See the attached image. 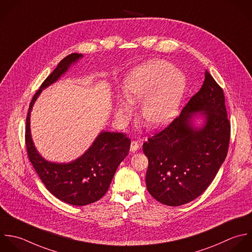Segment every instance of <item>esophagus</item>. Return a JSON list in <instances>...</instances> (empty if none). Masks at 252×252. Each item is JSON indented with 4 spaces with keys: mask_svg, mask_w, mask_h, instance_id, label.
I'll return each instance as SVG.
<instances>
[{
    "mask_svg": "<svg viewBox=\"0 0 252 252\" xmlns=\"http://www.w3.org/2000/svg\"><path fill=\"white\" fill-rule=\"evenodd\" d=\"M138 149H139V143L137 141H135V140L131 141V143H130V151L131 152H135Z\"/></svg>",
    "mask_w": 252,
    "mask_h": 252,
    "instance_id": "esophagus-1",
    "label": "esophagus"
}]
</instances>
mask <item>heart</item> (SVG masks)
Returning <instances> with one entry per match:
<instances>
[{"instance_id":"b5f03b06","label":"heart","mask_w":252,"mask_h":252,"mask_svg":"<svg viewBox=\"0 0 252 252\" xmlns=\"http://www.w3.org/2000/svg\"><path fill=\"white\" fill-rule=\"evenodd\" d=\"M186 79L184 74L163 60H152L135 68L124 82V97L118 103L120 118L131 115L129 104L143 101L139 109L142 123L150 128L167 125L176 115Z\"/></svg>"}]
</instances>
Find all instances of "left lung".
I'll return each mask as SVG.
<instances>
[{
  "label": "left lung",
  "mask_w": 252,
  "mask_h": 252,
  "mask_svg": "<svg viewBox=\"0 0 252 252\" xmlns=\"http://www.w3.org/2000/svg\"><path fill=\"white\" fill-rule=\"evenodd\" d=\"M195 111L207 124L196 130L190 126ZM228 119L222 87L205 70L204 82L165 128L143 143L148 158L146 187L160 203L180 206L201 195L225 161L230 144Z\"/></svg>",
  "instance_id": "obj_1"
}]
</instances>
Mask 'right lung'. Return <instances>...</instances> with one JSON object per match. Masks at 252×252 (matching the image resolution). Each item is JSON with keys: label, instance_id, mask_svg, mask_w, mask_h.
Returning a JSON list of instances; mask_svg holds the SVG:
<instances>
[{"label": "right lung", "instance_id": "add662e5", "mask_svg": "<svg viewBox=\"0 0 252 252\" xmlns=\"http://www.w3.org/2000/svg\"><path fill=\"white\" fill-rule=\"evenodd\" d=\"M81 55L63 58L34 94L26 117L25 145L29 161L47 189L60 200L83 206L102 198L107 192L117 168L127 156L130 139L122 132H101L92 146L77 160L56 164L44 160L35 149L29 126L31 108L41 90L55 82Z\"/></svg>", "mask_w": 252, "mask_h": 252}]
</instances>
